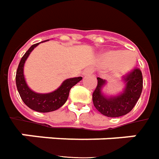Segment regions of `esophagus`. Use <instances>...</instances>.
Masks as SVG:
<instances>
[{
	"label": "esophagus",
	"instance_id": "1",
	"mask_svg": "<svg viewBox=\"0 0 159 159\" xmlns=\"http://www.w3.org/2000/svg\"><path fill=\"white\" fill-rule=\"evenodd\" d=\"M92 73H94V69L91 68V67L86 68L83 72V76H88V75H90Z\"/></svg>",
	"mask_w": 159,
	"mask_h": 159
}]
</instances>
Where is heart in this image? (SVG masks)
Listing matches in <instances>:
<instances>
[{"instance_id": "heart-1", "label": "heart", "mask_w": 159, "mask_h": 159, "mask_svg": "<svg viewBox=\"0 0 159 159\" xmlns=\"http://www.w3.org/2000/svg\"><path fill=\"white\" fill-rule=\"evenodd\" d=\"M103 59L107 64H114V70L119 74L128 71L135 63L134 55L129 52L109 51L104 55Z\"/></svg>"}]
</instances>
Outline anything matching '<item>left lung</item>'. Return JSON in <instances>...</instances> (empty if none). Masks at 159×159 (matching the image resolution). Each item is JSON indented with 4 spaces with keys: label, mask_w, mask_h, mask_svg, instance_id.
I'll return each mask as SVG.
<instances>
[{
    "label": "left lung",
    "mask_w": 159,
    "mask_h": 159,
    "mask_svg": "<svg viewBox=\"0 0 159 159\" xmlns=\"http://www.w3.org/2000/svg\"><path fill=\"white\" fill-rule=\"evenodd\" d=\"M97 86L93 92L92 99L97 110L107 117H120L128 114L136 105L143 89V76L139 68H134L126 74L123 81L126 88L120 95L106 97L102 94L105 80L97 77Z\"/></svg>",
    "instance_id": "8db88e82"
}]
</instances>
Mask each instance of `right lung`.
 <instances>
[{
	"mask_svg": "<svg viewBox=\"0 0 159 159\" xmlns=\"http://www.w3.org/2000/svg\"><path fill=\"white\" fill-rule=\"evenodd\" d=\"M39 44V43L32 45L27 50V52L24 54V56L22 57L16 71L15 80H16L18 92L25 105L34 111L40 113H47V112L57 110L64 105L68 99L70 89L74 85H76L78 82H80L82 80V77L79 76V77L66 79L57 90L49 94H39L31 90L25 83L24 74H23V68L25 60L28 57L31 52Z\"/></svg>",
	"mask_w": 159,
	"mask_h": 159,
	"instance_id": "obj_1",
	"label": "right lung"
}]
</instances>
